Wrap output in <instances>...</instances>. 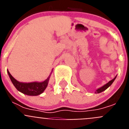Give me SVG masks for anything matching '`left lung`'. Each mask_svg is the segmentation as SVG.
<instances>
[{"instance_id":"8db88e82","label":"left lung","mask_w":129,"mask_h":129,"mask_svg":"<svg viewBox=\"0 0 129 129\" xmlns=\"http://www.w3.org/2000/svg\"><path fill=\"white\" fill-rule=\"evenodd\" d=\"M116 77H117V76H116V77H114V78L113 79H112L111 81H110L109 82V83H107V84H105V85H103V86H102L101 87L99 88H98V89L96 90L95 91V94H99V93H101V92H103V91L105 90L106 89H107L109 87V86H110V85L112 84V83H113L114 81V80L116 79Z\"/></svg>"}]
</instances>
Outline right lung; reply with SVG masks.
Instances as JSON below:
<instances>
[{
    "label": "right lung",
    "instance_id": "1",
    "mask_svg": "<svg viewBox=\"0 0 129 129\" xmlns=\"http://www.w3.org/2000/svg\"><path fill=\"white\" fill-rule=\"evenodd\" d=\"M52 72H53V70H52V72L50 73V75L49 76V77L44 81H35L31 82V83L19 82L16 80L15 79L11 76L8 70V74L11 82L18 91L22 92V94H26V95L35 96V95L41 94L45 90L48 86V84L49 79H50Z\"/></svg>",
    "mask_w": 129,
    "mask_h": 129
}]
</instances>
